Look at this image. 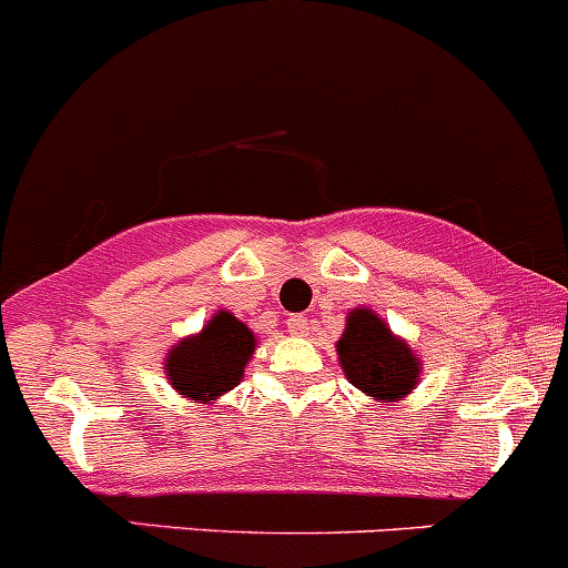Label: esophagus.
Masks as SVG:
<instances>
[{
  "label": "esophagus",
  "instance_id": "esophagus-1",
  "mask_svg": "<svg viewBox=\"0 0 568 568\" xmlns=\"http://www.w3.org/2000/svg\"><path fill=\"white\" fill-rule=\"evenodd\" d=\"M311 325H308V316H291L288 320V333H294V336H308Z\"/></svg>",
  "mask_w": 568,
  "mask_h": 568
}]
</instances>
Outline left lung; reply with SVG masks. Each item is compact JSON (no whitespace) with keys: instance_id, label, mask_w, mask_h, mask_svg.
I'll return each mask as SVG.
<instances>
[{"instance_id":"8db88e82","label":"left lung","mask_w":568,"mask_h":568,"mask_svg":"<svg viewBox=\"0 0 568 568\" xmlns=\"http://www.w3.org/2000/svg\"><path fill=\"white\" fill-rule=\"evenodd\" d=\"M336 356L349 384L381 406L404 400L420 384V356L367 305L347 311Z\"/></svg>"}]
</instances>
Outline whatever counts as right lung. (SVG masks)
I'll return each instance as SVG.
<instances>
[{"instance_id": "add662e5", "label": "right lung", "mask_w": 568, "mask_h": 568, "mask_svg": "<svg viewBox=\"0 0 568 568\" xmlns=\"http://www.w3.org/2000/svg\"><path fill=\"white\" fill-rule=\"evenodd\" d=\"M257 349V336L230 311H215L199 333H190L164 353V378L193 404H215L235 389Z\"/></svg>"}]
</instances>
